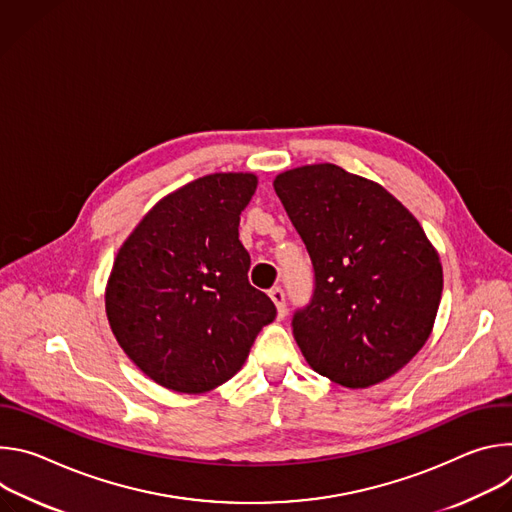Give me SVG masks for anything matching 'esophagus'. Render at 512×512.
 I'll return each instance as SVG.
<instances>
[{
	"instance_id": "obj_1",
	"label": "esophagus",
	"mask_w": 512,
	"mask_h": 512,
	"mask_svg": "<svg viewBox=\"0 0 512 512\" xmlns=\"http://www.w3.org/2000/svg\"><path fill=\"white\" fill-rule=\"evenodd\" d=\"M269 298L273 300V304H275V308H277V316H279V318H285L287 306H285V294H283V289H281V287H273V289L269 291Z\"/></svg>"
}]
</instances>
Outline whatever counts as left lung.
Listing matches in <instances>:
<instances>
[{"mask_svg": "<svg viewBox=\"0 0 512 512\" xmlns=\"http://www.w3.org/2000/svg\"><path fill=\"white\" fill-rule=\"evenodd\" d=\"M273 188L310 253L316 289L294 338L332 383L367 389L427 342L444 271L417 218L381 184L334 164L281 172Z\"/></svg>", "mask_w": 512, "mask_h": 512, "instance_id": "left-lung-1", "label": "left lung"}]
</instances>
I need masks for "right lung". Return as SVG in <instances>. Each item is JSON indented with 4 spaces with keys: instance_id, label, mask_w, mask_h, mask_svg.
Listing matches in <instances>:
<instances>
[{
    "instance_id": "right-lung-1",
    "label": "right lung",
    "mask_w": 512,
    "mask_h": 512,
    "mask_svg": "<svg viewBox=\"0 0 512 512\" xmlns=\"http://www.w3.org/2000/svg\"><path fill=\"white\" fill-rule=\"evenodd\" d=\"M249 172L202 176L164 196L121 245L105 287L109 326L135 367L176 393L235 377L275 306L249 283L241 210Z\"/></svg>"
}]
</instances>
